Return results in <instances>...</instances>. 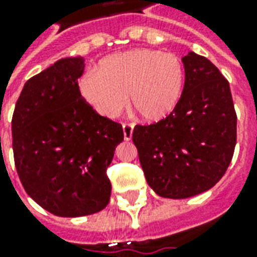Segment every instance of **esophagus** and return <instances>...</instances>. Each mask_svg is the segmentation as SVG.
Listing matches in <instances>:
<instances>
[{
	"instance_id": "esophagus-1",
	"label": "esophagus",
	"mask_w": 257,
	"mask_h": 257,
	"mask_svg": "<svg viewBox=\"0 0 257 257\" xmlns=\"http://www.w3.org/2000/svg\"><path fill=\"white\" fill-rule=\"evenodd\" d=\"M123 138L125 140H131L134 138V131H135V125L134 123H123Z\"/></svg>"
}]
</instances>
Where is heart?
I'll return each mask as SVG.
<instances>
[{"label": "heart", "instance_id": "obj_1", "mask_svg": "<svg viewBox=\"0 0 257 257\" xmlns=\"http://www.w3.org/2000/svg\"><path fill=\"white\" fill-rule=\"evenodd\" d=\"M184 68L178 56L154 49H132L103 59L81 82L85 100L106 118L129 106L146 122L171 115L180 101Z\"/></svg>", "mask_w": 257, "mask_h": 257}]
</instances>
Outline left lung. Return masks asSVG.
I'll return each mask as SVG.
<instances>
[{
  "label": "left lung",
  "mask_w": 257,
  "mask_h": 257,
  "mask_svg": "<svg viewBox=\"0 0 257 257\" xmlns=\"http://www.w3.org/2000/svg\"><path fill=\"white\" fill-rule=\"evenodd\" d=\"M184 86L171 115L136 126L135 146L146 179L158 195L189 198L212 189L226 173L237 142L230 86L208 59L182 56Z\"/></svg>",
  "instance_id": "1"
}]
</instances>
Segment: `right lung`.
Returning <instances> with one entry per match:
<instances>
[{"mask_svg":"<svg viewBox=\"0 0 257 257\" xmlns=\"http://www.w3.org/2000/svg\"><path fill=\"white\" fill-rule=\"evenodd\" d=\"M84 56H66L23 86L14 125L20 180L51 213L79 217L110 202L107 168L123 140L122 125L99 115L79 90Z\"/></svg>","mask_w":257,"mask_h":257,"instance_id":"obj_1","label":"right lung"}]
</instances>
